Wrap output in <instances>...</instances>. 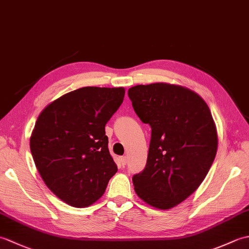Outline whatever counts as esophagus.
<instances>
[{
  "label": "esophagus",
  "mask_w": 249,
  "mask_h": 249,
  "mask_svg": "<svg viewBox=\"0 0 249 249\" xmlns=\"http://www.w3.org/2000/svg\"><path fill=\"white\" fill-rule=\"evenodd\" d=\"M120 161L122 163V166H125L126 165V161H127V158H126V156H121L120 157Z\"/></svg>",
  "instance_id": "esophagus-1"
}]
</instances>
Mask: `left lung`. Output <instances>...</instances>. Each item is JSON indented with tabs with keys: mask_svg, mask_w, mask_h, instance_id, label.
Listing matches in <instances>:
<instances>
[{
	"mask_svg": "<svg viewBox=\"0 0 249 249\" xmlns=\"http://www.w3.org/2000/svg\"><path fill=\"white\" fill-rule=\"evenodd\" d=\"M137 115L152 128L146 166L133 177L137 196L153 208L172 209L203 182L218 146L209 106L192 89L151 83L128 89Z\"/></svg>",
	"mask_w": 249,
	"mask_h": 249,
	"instance_id": "8db88e82",
	"label": "left lung"
}]
</instances>
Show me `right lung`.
Returning <instances> with one entry per match:
<instances>
[{"label":"right lung","mask_w":249,"mask_h":249,"mask_svg":"<svg viewBox=\"0 0 249 249\" xmlns=\"http://www.w3.org/2000/svg\"><path fill=\"white\" fill-rule=\"evenodd\" d=\"M124 95V88H81L53 100L37 118L30 138L35 166L47 187L68 205L96 202L118 171L105 126Z\"/></svg>","instance_id":"add662e5"}]
</instances>
